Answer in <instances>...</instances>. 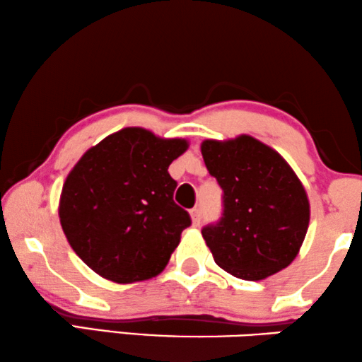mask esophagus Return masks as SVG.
Instances as JSON below:
<instances>
[{"mask_svg":"<svg viewBox=\"0 0 362 362\" xmlns=\"http://www.w3.org/2000/svg\"><path fill=\"white\" fill-rule=\"evenodd\" d=\"M189 216H191V220H192V225L201 223V209H199V207L191 209Z\"/></svg>","mask_w":362,"mask_h":362,"instance_id":"34e87169","label":"esophagus"}]
</instances>
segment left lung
<instances>
[{
	"mask_svg": "<svg viewBox=\"0 0 362 362\" xmlns=\"http://www.w3.org/2000/svg\"><path fill=\"white\" fill-rule=\"evenodd\" d=\"M201 153L223 191L220 222L202 228L214 261L238 279L261 281L289 266L310 222V204L291 165L251 135L207 139Z\"/></svg>",
	"mask_w": 362,
	"mask_h": 362,
	"instance_id": "8db88e82",
	"label": "left lung"
}]
</instances>
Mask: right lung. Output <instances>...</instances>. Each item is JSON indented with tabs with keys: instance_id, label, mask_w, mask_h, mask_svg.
Returning a JSON list of instances; mask_svg holds the SVG:
<instances>
[{
	"instance_id": "1",
	"label": "right lung",
	"mask_w": 362,
	"mask_h": 362,
	"mask_svg": "<svg viewBox=\"0 0 362 362\" xmlns=\"http://www.w3.org/2000/svg\"><path fill=\"white\" fill-rule=\"evenodd\" d=\"M189 148L125 127L85 151L68 173L59 202L62 228L83 263L104 279L130 284L158 276L191 225L173 201L170 165Z\"/></svg>"
}]
</instances>
